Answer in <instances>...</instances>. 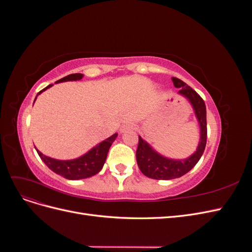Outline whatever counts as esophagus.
I'll list each match as a JSON object with an SVG mask.
<instances>
[{
	"instance_id": "34e87169",
	"label": "esophagus",
	"mask_w": 252,
	"mask_h": 252,
	"mask_svg": "<svg viewBox=\"0 0 252 252\" xmlns=\"http://www.w3.org/2000/svg\"><path fill=\"white\" fill-rule=\"evenodd\" d=\"M135 129L134 125L132 124H125L121 127V132H125V131H129V130H133Z\"/></svg>"
}]
</instances>
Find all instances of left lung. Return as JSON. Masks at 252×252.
<instances>
[{"label": "left lung", "instance_id": "1", "mask_svg": "<svg viewBox=\"0 0 252 252\" xmlns=\"http://www.w3.org/2000/svg\"><path fill=\"white\" fill-rule=\"evenodd\" d=\"M174 87L181 88L179 94L187 97L192 105L195 117L199 121L201 139L199 146L192 156L185 159L167 158L152 149L150 145L139 136V145L136 149V162L143 174L155 180H172L182 177L191 170L199 162L207 142V121H206V106L203 98L191 87L178 78H172Z\"/></svg>", "mask_w": 252, "mask_h": 252}]
</instances>
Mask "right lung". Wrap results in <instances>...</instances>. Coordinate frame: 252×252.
I'll list each match as a JSON object with an SVG mask.
<instances>
[{
  "label": "right lung",
  "instance_id": "add662e5",
  "mask_svg": "<svg viewBox=\"0 0 252 252\" xmlns=\"http://www.w3.org/2000/svg\"><path fill=\"white\" fill-rule=\"evenodd\" d=\"M83 78L82 73H72L67 75V77L57 81L56 83H62L68 81H78ZM52 86V84L42 89L36 96L42 94L44 90L48 89ZM36 96L34 101L36 100ZM34 103V102H33ZM118 133H114L108 139L101 142L98 145L93 149H90L87 154L84 156L74 158V159H68V161H61V159H56L49 157L44 156L42 152H40L36 148L37 155L40 156L42 161L46 164V166L50 170L56 172L57 174L62 175L63 178L67 180H81V179H87L93 177V175L100 172L103 168L104 163L107 158L108 150L111 146V144L117 139Z\"/></svg>",
  "mask_w": 252,
  "mask_h": 252
}]
</instances>
